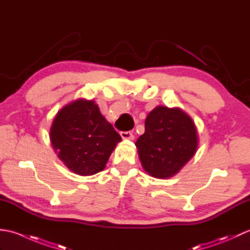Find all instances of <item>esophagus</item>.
I'll list each match as a JSON object with an SVG mask.
<instances>
[{
    "label": "esophagus",
    "instance_id": "obj_1",
    "mask_svg": "<svg viewBox=\"0 0 250 250\" xmlns=\"http://www.w3.org/2000/svg\"><path fill=\"white\" fill-rule=\"evenodd\" d=\"M120 135L124 140H133L134 139V135L132 133L131 131H124V132H120Z\"/></svg>",
    "mask_w": 250,
    "mask_h": 250
}]
</instances>
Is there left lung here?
<instances>
[{"label": "left lung", "instance_id": "left-lung-1", "mask_svg": "<svg viewBox=\"0 0 250 250\" xmlns=\"http://www.w3.org/2000/svg\"><path fill=\"white\" fill-rule=\"evenodd\" d=\"M199 137L193 120L178 107L159 105L145 120V133L135 146L143 168L156 178L176 175L198 149Z\"/></svg>", "mask_w": 250, "mask_h": 250}]
</instances>
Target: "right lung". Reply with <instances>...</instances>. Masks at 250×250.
I'll list each match as a JSON object with an SVG mask.
<instances>
[{
	"mask_svg": "<svg viewBox=\"0 0 250 250\" xmlns=\"http://www.w3.org/2000/svg\"><path fill=\"white\" fill-rule=\"evenodd\" d=\"M49 137L60 160L81 176L103 171L121 141L94 101L84 99L73 101L58 111Z\"/></svg>",
	"mask_w": 250,
	"mask_h": 250,
	"instance_id": "obj_1",
	"label": "right lung"
}]
</instances>
